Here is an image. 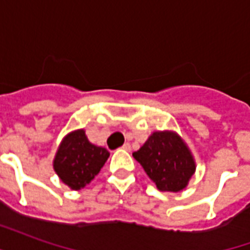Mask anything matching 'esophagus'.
<instances>
[{
  "label": "esophagus",
  "mask_w": 250,
  "mask_h": 250,
  "mask_svg": "<svg viewBox=\"0 0 250 250\" xmlns=\"http://www.w3.org/2000/svg\"><path fill=\"white\" fill-rule=\"evenodd\" d=\"M122 148H123V150H125V151H130V150H131V145H130V143H125Z\"/></svg>",
  "instance_id": "esophagus-1"
}]
</instances>
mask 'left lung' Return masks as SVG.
Wrapping results in <instances>:
<instances>
[{
    "instance_id": "left-lung-1",
    "label": "left lung",
    "mask_w": 250,
    "mask_h": 250,
    "mask_svg": "<svg viewBox=\"0 0 250 250\" xmlns=\"http://www.w3.org/2000/svg\"><path fill=\"white\" fill-rule=\"evenodd\" d=\"M132 157L161 191L178 193L186 188L197 167L186 142L170 130L154 131Z\"/></svg>"
}]
</instances>
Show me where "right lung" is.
<instances>
[{"instance_id": "right-lung-1", "label": "right lung", "mask_w": 250, "mask_h": 250, "mask_svg": "<svg viewBox=\"0 0 250 250\" xmlns=\"http://www.w3.org/2000/svg\"><path fill=\"white\" fill-rule=\"evenodd\" d=\"M108 157L107 148L91 143L84 128H79L66 134L60 142L53 170L68 188L82 190L98 175Z\"/></svg>"}]
</instances>
